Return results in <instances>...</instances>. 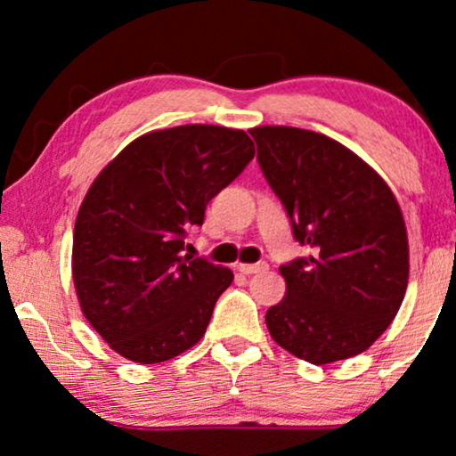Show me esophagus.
<instances>
[{
	"label": "esophagus",
	"instance_id": "1",
	"mask_svg": "<svg viewBox=\"0 0 456 456\" xmlns=\"http://www.w3.org/2000/svg\"><path fill=\"white\" fill-rule=\"evenodd\" d=\"M236 270L242 273H257L267 270V264H236Z\"/></svg>",
	"mask_w": 456,
	"mask_h": 456
}]
</instances>
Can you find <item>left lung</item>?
<instances>
[{
    "label": "left lung",
    "mask_w": 456,
    "mask_h": 456,
    "mask_svg": "<svg viewBox=\"0 0 456 456\" xmlns=\"http://www.w3.org/2000/svg\"><path fill=\"white\" fill-rule=\"evenodd\" d=\"M248 133L295 239L311 248L280 267L286 295L265 314L272 338L314 365L367 351L396 317L409 282L407 226L395 192L326 134L295 126Z\"/></svg>",
    "instance_id": "obj_1"
}]
</instances>
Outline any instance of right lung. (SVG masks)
Masks as SVG:
<instances>
[{"mask_svg":"<svg viewBox=\"0 0 456 456\" xmlns=\"http://www.w3.org/2000/svg\"><path fill=\"white\" fill-rule=\"evenodd\" d=\"M253 155L245 130L184 124L141 134L93 180L74 224L72 280L111 351L151 365L203 338L234 273L183 255V239Z\"/></svg>","mask_w":456,"mask_h":456,"instance_id":"obj_1","label":"right lung"}]
</instances>
